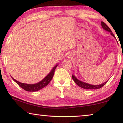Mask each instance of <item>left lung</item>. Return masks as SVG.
<instances>
[{
    "instance_id": "1",
    "label": "left lung",
    "mask_w": 123,
    "mask_h": 123,
    "mask_svg": "<svg viewBox=\"0 0 123 123\" xmlns=\"http://www.w3.org/2000/svg\"><path fill=\"white\" fill-rule=\"evenodd\" d=\"M101 26L102 27V28H103L104 30H105L106 31H107L110 32L111 33V35L112 36H113L114 37H115L114 36L113 33H112L111 30L110 28L107 26L106 24L105 23H104V22H101ZM72 78H73L74 81L75 83H76L77 85L78 86L80 87L81 88H83L85 89H89V90H96V89L101 88V87H103L107 82V81H106V82H105V83H102V84H101V85H90V84L85 83V82H83L80 81V80H78V79H77L76 78H75V77L73 75H72Z\"/></svg>"
}]
</instances>
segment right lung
<instances>
[{
	"label": "right lung",
	"mask_w": 123,
	"mask_h": 123,
	"mask_svg": "<svg viewBox=\"0 0 123 123\" xmlns=\"http://www.w3.org/2000/svg\"><path fill=\"white\" fill-rule=\"evenodd\" d=\"M57 65H56V66L54 67L53 69L51 70V71L50 72V73L49 74L47 75V76L45 77L43 80L41 81H40L37 83L33 84V85H29V84L23 83L17 81V80H14V79L12 78H12L13 80H14V82H16L22 88H23V90H25V91H27L35 92V91H37L41 90L42 88H43V87L46 86L50 83V81H51L52 80V78H53L54 74L55 68H56Z\"/></svg>",
	"instance_id": "1"
}]
</instances>
